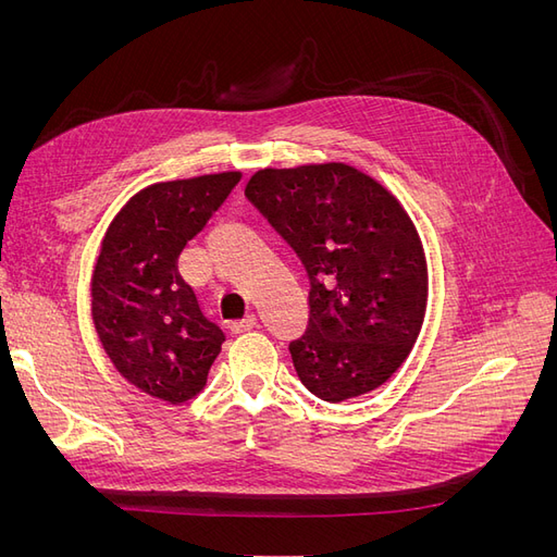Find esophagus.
Listing matches in <instances>:
<instances>
[{
	"label": "esophagus",
	"mask_w": 557,
	"mask_h": 557,
	"mask_svg": "<svg viewBox=\"0 0 557 557\" xmlns=\"http://www.w3.org/2000/svg\"><path fill=\"white\" fill-rule=\"evenodd\" d=\"M252 327H256V315H244L242 320H234V323L230 325V330H232L234 334L250 332Z\"/></svg>",
	"instance_id": "obj_1"
}]
</instances>
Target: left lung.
I'll return each instance as SVG.
<instances>
[{
  "label": "left lung",
  "mask_w": 557,
  "mask_h": 557,
  "mask_svg": "<svg viewBox=\"0 0 557 557\" xmlns=\"http://www.w3.org/2000/svg\"><path fill=\"white\" fill-rule=\"evenodd\" d=\"M246 197L309 274V325L288 346L299 381L325 401L383 385L428 307L425 252L407 211L344 162L260 170Z\"/></svg>",
  "instance_id": "obj_1"
}]
</instances>
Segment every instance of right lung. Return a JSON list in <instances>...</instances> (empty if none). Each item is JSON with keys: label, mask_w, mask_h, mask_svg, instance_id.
Masks as SVG:
<instances>
[{"label": "right lung", "mask_w": 557, "mask_h": 557, "mask_svg": "<svg viewBox=\"0 0 557 557\" xmlns=\"http://www.w3.org/2000/svg\"><path fill=\"white\" fill-rule=\"evenodd\" d=\"M239 172L148 185L113 218L92 272V320L113 367L139 391L193 399L225 342L178 274V256Z\"/></svg>", "instance_id": "add662e5"}]
</instances>
